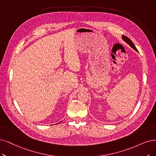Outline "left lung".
Listing matches in <instances>:
<instances>
[{"label": "left lung", "instance_id": "8db88e82", "mask_svg": "<svg viewBox=\"0 0 156 156\" xmlns=\"http://www.w3.org/2000/svg\"><path fill=\"white\" fill-rule=\"evenodd\" d=\"M122 38H123V40L125 41L127 43H128V44L133 49H134L136 51H138V50H137V48H136V47H135V45L133 44V41L130 40L127 36H122Z\"/></svg>", "mask_w": 156, "mask_h": 156}]
</instances>
